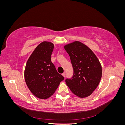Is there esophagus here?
Returning <instances> with one entry per match:
<instances>
[{
  "mask_svg": "<svg viewBox=\"0 0 125 125\" xmlns=\"http://www.w3.org/2000/svg\"><path fill=\"white\" fill-rule=\"evenodd\" d=\"M62 75H63V76L64 77H66V73H63L62 74Z\"/></svg>",
  "mask_w": 125,
  "mask_h": 125,
  "instance_id": "esophagus-1",
  "label": "esophagus"
}]
</instances>
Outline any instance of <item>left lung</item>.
<instances>
[{"label":"left lung","instance_id":"left-lung-1","mask_svg":"<svg viewBox=\"0 0 125 125\" xmlns=\"http://www.w3.org/2000/svg\"><path fill=\"white\" fill-rule=\"evenodd\" d=\"M69 54L73 73L66 83L75 95L89 96L99 85L102 77V67L95 55L86 45L78 41L64 47Z\"/></svg>","mask_w":125,"mask_h":125}]
</instances>
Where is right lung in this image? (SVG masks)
<instances>
[{
    "label": "right lung",
    "instance_id": "add662e5",
    "mask_svg": "<svg viewBox=\"0 0 125 125\" xmlns=\"http://www.w3.org/2000/svg\"><path fill=\"white\" fill-rule=\"evenodd\" d=\"M53 50V44L43 42L36 47L26 64V84L30 91L41 99L51 97L64 79L51 62Z\"/></svg>",
    "mask_w": 125,
    "mask_h": 125
}]
</instances>
